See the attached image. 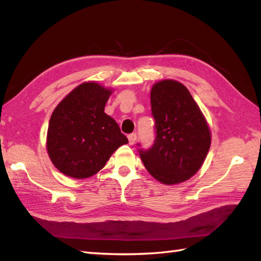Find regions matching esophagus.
I'll return each instance as SVG.
<instances>
[{
    "label": "esophagus",
    "instance_id": "esophagus-1",
    "mask_svg": "<svg viewBox=\"0 0 261 261\" xmlns=\"http://www.w3.org/2000/svg\"><path fill=\"white\" fill-rule=\"evenodd\" d=\"M128 139H129L130 144H135L136 141H137V135H136V133H131V135L128 136Z\"/></svg>",
    "mask_w": 261,
    "mask_h": 261
}]
</instances>
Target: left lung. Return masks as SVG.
<instances>
[{
  "label": "left lung",
  "instance_id": "8db88e82",
  "mask_svg": "<svg viewBox=\"0 0 261 261\" xmlns=\"http://www.w3.org/2000/svg\"><path fill=\"white\" fill-rule=\"evenodd\" d=\"M155 140L139 150L148 172L163 185L189 180L201 168L211 144L209 125L182 83L162 80L150 92ZM140 145V144H138Z\"/></svg>",
  "mask_w": 261,
  "mask_h": 261
}]
</instances>
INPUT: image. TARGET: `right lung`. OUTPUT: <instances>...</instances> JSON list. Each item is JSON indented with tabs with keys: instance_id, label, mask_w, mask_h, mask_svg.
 Listing matches in <instances>:
<instances>
[{
	"instance_id": "obj_1",
	"label": "right lung",
	"mask_w": 261,
	"mask_h": 261,
	"mask_svg": "<svg viewBox=\"0 0 261 261\" xmlns=\"http://www.w3.org/2000/svg\"><path fill=\"white\" fill-rule=\"evenodd\" d=\"M112 89L96 82L77 86L59 103L48 122L46 150L60 172L92 177L119 147L128 143L118 123L105 113Z\"/></svg>"
}]
</instances>
